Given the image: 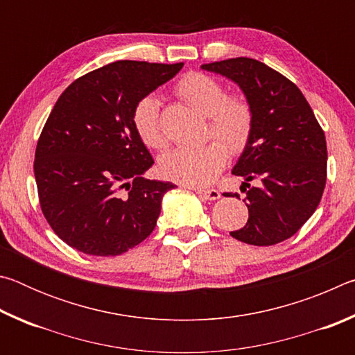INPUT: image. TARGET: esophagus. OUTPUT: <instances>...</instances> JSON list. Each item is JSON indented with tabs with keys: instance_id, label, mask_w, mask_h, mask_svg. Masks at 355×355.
I'll return each mask as SVG.
<instances>
[{
	"instance_id": "obj_1",
	"label": "esophagus",
	"mask_w": 355,
	"mask_h": 355,
	"mask_svg": "<svg viewBox=\"0 0 355 355\" xmlns=\"http://www.w3.org/2000/svg\"><path fill=\"white\" fill-rule=\"evenodd\" d=\"M197 194H200L202 197H205L207 200H218L220 197V192L218 189H199V188H192Z\"/></svg>"
}]
</instances>
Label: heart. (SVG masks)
<instances>
[{"label": "heart", "mask_w": 355, "mask_h": 355, "mask_svg": "<svg viewBox=\"0 0 355 355\" xmlns=\"http://www.w3.org/2000/svg\"><path fill=\"white\" fill-rule=\"evenodd\" d=\"M178 95L209 120V133L218 141L200 147H178L164 153L158 161L161 175L188 186H207L219 175L227 161V150L241 152L248 144L254 114L248 100L225 97V89L214 78L189 73L178 83ZM137 136L148 148L166 147V135L161 127L159 105L152 95L137 101L133 111Z\"/></svg>", "instance_id": "obj_1"}]
</instances>
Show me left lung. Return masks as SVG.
I'll list each match as a JSON object with an SVG mask.
<instances>
[{
  "label": "left lung",
  "instance_id": "left-lung-1",
  "mask_svg": "<svg viewBox=\"0 0 355 355\" xmlns=\"http://www.w3.org/2000/svg\"><path fill=\"white\" fill-rule=\"evenodd\" d=\"M200 69L235 83L254 114L250 137L232 169L244 178L241 189L248 188L243 202L249 219L230 235L252 245L285 241L320 205L327 173L324 131L296 84L266 64L235 58ZM254 179L259 184L250 187Z\"/></svg>",
  "mask_w": 355,
  "mask_h": 355
}]
</instances>
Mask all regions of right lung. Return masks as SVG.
Masks as SVG:
<instances>
[{"mask_svg":"<svg viewBox=\"0 0 355 355\" xmlns=\"http://www.w3.org/2000/svg\"><path fill=\"white\" fill-rule=\"evenodd\" d=\"M177 64L117 61L78 78L58 98L35 148L45 219L70 248L95 257L133 249L153 232L171 182L144 178L152 155L137 136V101Z\"/></svg>","mask_w":355,"mask_h":355,"instance_id":"obj_1","label":"right lung"}]
</instances>
